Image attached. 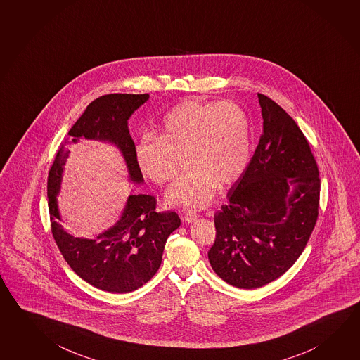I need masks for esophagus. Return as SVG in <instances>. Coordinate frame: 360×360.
<instances>
[{
  "instance_id": "34e87169",
  "label": "esophagus",
  "mask_w": 360,
  "mask_h": 360,
  "mask_svg": "<svg viewBox=\"0 0 360 360\" xmlns=\"http://www.w3.org/2000/svg\"><path fill=\"white\" fill-rule=\"evenodd\" d=\"M198 218H199V216L194 210H186L185 214H184V221L186 223L195 222Z\"/></svg>"
}]
</instances>
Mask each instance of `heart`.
<instances>
[{
    "mask_svg": "<svg viewBox=\"0 0 360 360\" xmlns=\"http://www.w3.org/2000/svg\"><path fill=\"white\" fill-rule=\"evenodd\" d=\"M251 156V129L246 111L232 101L185 100L162 120L156 141L138 144L136 160L144 176L165 184L176 176L180 160L189 170L166 191L170 205L202 208L217 186L226 189L246 170Z\"/></svg>",
    "mask_w": 360,
    "mask_h": 360,
    "instance_id": "obj_1",
    "label": "heart"
}]
</instances>
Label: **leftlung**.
<instances>
[{"instance_id":"8db88e82","label":"left lung","mask_w":360,"mask_h":360,"mask_svg":"<svg viewBox=\"0 0 360 360\" xmlns=\"http://www.w3.org/2000/svg\"><path fill=\"white\" fill-rule=\"evenodd\" d=\"M262 134L254 156L214 214L212 269L233 287L255 289L297 262L314 231L320 176L308 141L293 118L257 94Z\"/></svg>"}]
</instances>
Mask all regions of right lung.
Masks as SVG:
<instances>
[{
    "label": "right lung",
    "instance_id": "obj_1",
    "mask_svg": "<svg viewBox=\"0 0 360 360\" xmlns=\"http://www.w3.org/2000/svg\"><path fill=\"white\" fill-rule=\"evenodd\" d=\"M150 98L148 94H109L95 98L68 136L115 144L123 155L133 183H143L128 119ZM68 150L62 144L48 174V207L52 233L67 264L81 279L110 293H128L150 281L162 262L167 237L181 224L175 212H157L155 196L129 195L118 222L94 238L70 235L59 223L57 195Z\"/></svg>",
    "mask_w": 360,
    "mask_h": 360
}]
</instances>
